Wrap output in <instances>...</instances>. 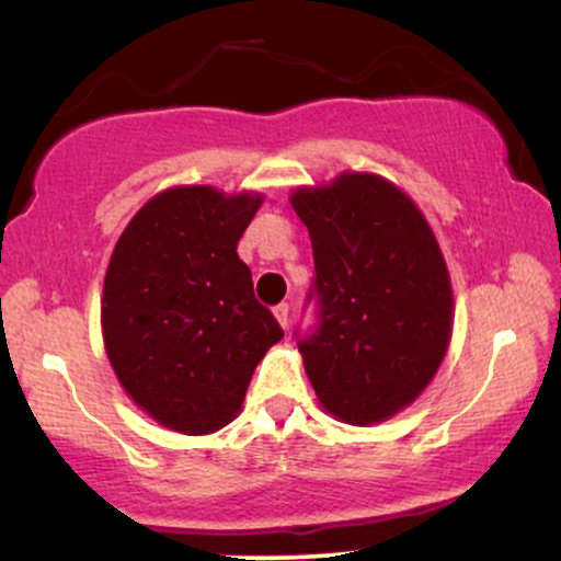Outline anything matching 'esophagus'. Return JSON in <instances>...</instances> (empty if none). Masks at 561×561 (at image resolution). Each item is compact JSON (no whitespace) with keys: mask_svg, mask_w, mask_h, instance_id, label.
<instances>
[{"mask_svg":"<svg viewBox=\"0 0 561 561\" xmlns=\"http://www.w3.org/2000/svg\"><path fill=\"white\" fill-rule=\"evenodd\" d=\"M274 316H276V321H279L282 329H287V325H289V305H287V302L276 305Z\"/></svg>","mask_w":561,"mask_h":561,"instance_id":"obj_1","label":"esophagus"}]
</instances>
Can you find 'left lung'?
I'll use <instances>...</instances> for the list:
<instances>
[{
    "label": "left lung",
    "mask_w": 561,
    "mask_h": 561,
    "mask_svg": "<svg viewBox=\"0 0 561 561\" xmlns=\"http://www.w3.org/2000/svg\"><path fill=\"white\" fill-rule=\"evenodd\" d=\"M313 243L316 325L295 331L318 401L346 424L386 422L435 378L450 344L448 266L416 204L373 173L293 198Z\"/></svg>",
    "instance_id": "left-lung-1"
}]
</instances>
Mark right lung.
<instances>
[{
  "label": "right lung",
  "instance_id": "1",
  "mask_svg": "<svg viewBox=\"0 0 561 561\" xmlns=\"http://www.w3.org/2000/svg\"><path fill=\"white\" fill-rule=\"evenodd\" d=\"M259 194L175 186L118 238L101 323L113 373L162 427L209 435L236 420L266 350L285 336L253 295L238 240Z\"/></svg>",
  "mask_w": 561,
  "mask_h": 561
}]
</instances>
